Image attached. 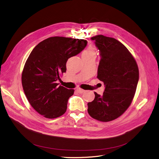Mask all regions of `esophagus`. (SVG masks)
I'll return each instance as SVG.
<instances>
[{"instance_id": "34e87169", "label": "esophagus", "mask_w": 159, "mask_h": 159, "mask_svg": "<svg viewBox=\"0 0 159 159\" xmlns=\"http://www.w3.org/2000/svg\"><path fill=\"white\" fill-rule=\"evenodd\" d=\"M76 91H77L78 93H80V94H83V92H85V90H83L82 89H80V88H78V89H76Z\"/></svg>"}]
</instances>
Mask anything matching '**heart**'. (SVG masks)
I'll list each match as a JSON object with an SVG mask.
<instances>
[{
  "instance_id": "heart-1",
  "label": "heart",
  "mask_w": 159,
  "mask_h": 159,
  "mask_svg": "<svg viewBox=\"0 0 159 159\" xmlns=\"http://www.w3.org/2000/svg\"><path fill=\"white\" fill-rule=\"evenodd\" d=\"M92 53H95L94 51L92 49V48H89L87 50H86L85 52H83V54H92Z\"/></svg>"
}]
</instances>
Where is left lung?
<instances>
[{
    "instance_id": "obj_1",
    "label": "left lung",
    "mask_w": 159,
    "mask_h": 159,
    "mask_svg": "<svg viewBox=\"0 0 159 159\" xmlns=\"http://www.w3.org/2000/svg\"><path fill=\"white\" fill-rule=\"evenodd\" d=\"M99 51L97 78L104 83L102 96L94 92L88 102V113L102 122L113 120L131 105L139 81L137 62L126 47L114 38L102 34L91 38Z\"/></svg>"
}]
</instances>
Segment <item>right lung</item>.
Returning a JSON list of instances; mask_svg holds the SVG:
<instances>
[{"mask_svg":"<svg viewBox=\"0 0 159 159\" xmlns=\"http://www.w3.org/2000/svg\"><path fill=\"white\" fill-rule=\"evenodd\" d=\"M87 41L54 36L40 42L28 57L22 73L25 95L32 107L44 117L54 119L65 114L73 89L58 85L66 72L69 58L83 51Z\"/></svg>","mask_w":159,"mask_h":159,"instance_id":"add662e5","label":"right lung"}]
</instances>
